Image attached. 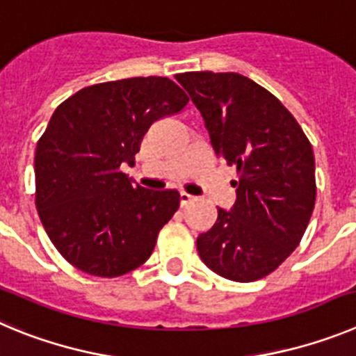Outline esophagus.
Instances as JSON below:
<instances>
[{
	"mask_svg": "<svg viewBox=\"0 0 356 356\" xmlns=\"http://www.w3.org/2000/svg\"><path fill=\"white\" fill-rule=\"evenodd\" d=\"M179 200H181V206L186 207V206H190L191 202L195 200V197L190 193H186V191H181V193H179Z\"/></svg>",
	"mask_w": 356,
	"mask_h": 356,
	"instance_id": "34e87169",
	"label": "esophagus"
}]
</instances>
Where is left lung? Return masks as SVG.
Segmentation results:
<instances>
[{
  "label": "left lung",
  "instance_id": "1",
  "mask_svg": "<svg viewBox=\"0 0 356 356\" xmlns=\"http://www.w3.org/2000/svg\"><path fill=\"white\" fill-rule=\"evenodd\" d=\"M220 159L238 168L236 202L197 238L204 264L234 282L270 275L300 245L316 202L312 145L273 94L236 72L175 76Z\"/></svg>",
  "mask_w": 356,
  "mask_h": 356
}]
</instances>
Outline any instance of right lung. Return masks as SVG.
I'll return each mask as SVG.
<instances>
[{"instance_id":"add662e5","label":"right lung","mask_w":356,"mask_h":356,"mask_svg":"<svg viewBox=\"0 0 356 356\" xmlns=\"http://www.w3.org/2000/svg\"><path fill=\"white\" fill-rule=\"evenodd\" d=\"M188 101L172 79L149 76L86 86L54 110L35 152V204L78 270L113 278L150 257L179 191L134 186L120 166L134 165L149 127Z\"/></svg>"}]
</instances>
